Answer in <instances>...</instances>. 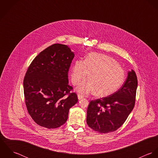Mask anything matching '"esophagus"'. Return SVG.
Listing matches in <instances>:
<instances>
[{"label":"esophagus","mask_w":158,"mask_h":158,"mask_svg":"<svg viewBox=\"0 0 158 158\" xmlns=\"http://www.w3.org/2000/svg\"><path fill=\"white\" fill-rule=\"evenodd\" d=\"M83 98V97L82 96V95H78V100H81V99H82Z\"/></svg>","instance_id":"34e87169"}]
</instances>
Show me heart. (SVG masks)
Here are the masks:
<instances>
[{"mask_svg": "<svg viewBox=\"0 0 158 158\" xmlns=\"http://www.w3.org/2000/svg\"><path fill=\"white\" fill-rule=\"evenodd\" d=\"M88 74L89 78L76 88L82 95L95 92L100 97L110 95L122 86L125 78L124 69L112 57L102 53H90L84 61L77 60L72 67V83L79 84Z\"/></svg>", "mask_w": 158, "mask_h": 158, "instance_id": "heart-1", "label": "heart"}]
</instances>
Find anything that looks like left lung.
I'll use <instances>...</instances> for the list:
<instances>
[{"instance_id": "8db88e82", "label": "left lung", "mask_w": 158, "mask_h": 158, "mask_svg": "<svg viewBox=\"0 0 158 158\" xmlns=\"http://www.w3.org/2000/svg\"><path fill=\"white\" fill-rule=\"evenodd\" d=\"M137 79L133 70L122 86L108 97L90 101L87 110L88 126L100 133L115 131L132 111L135 104Z\"/></svg>"}]
</instances>
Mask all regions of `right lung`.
Here are the masks:
<instances>
[{
    "label": "right lung",
    "instance_id": "right-lung-1",
    "mask_svg": "<svg viewBox=\"0 0 158 158\" xmlns=\"http://www.w3.org/2000/svg\"><path fill=\"white\" fill-rule=\"evenodd\" d=\"M74 53L68 45L55 44L35 57L23 80L28 112L39 125L48 129L66 123L69 110L78 102L70 93L68 72Z\"/></svg>",
    "mask_w": 158,
    "mask_h": 158
}]
</instances>
